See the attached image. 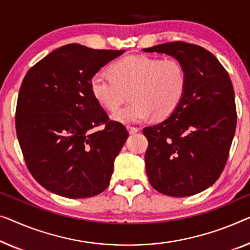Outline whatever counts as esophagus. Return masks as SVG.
I'll list each match as a JSON object with an SVG mask.
<instances>
[{
  "label": "esophagus",
  "instance_id": "esophagus-1",
  "mask_svg": "<svg viewBox=\"0 0 250 250\" xmlns=\"http://www.w3.org/2000/svg\"><path fill=\"white\" fill-rule=\"evenodd\" d=\"M126 129H128L130 135H133V133H137L139 131V129L136 128V126H126Z\"/></svg>",
  "mask_w": 250,
  "mask_h": 250
}]
</instances>
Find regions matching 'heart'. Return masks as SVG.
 Masks as SVG:
<instances>
[{"mask_svg": "<svg viewBox=\"0 0 250 250\" xmlns=\"http://www.w3.org/2000/svg\"><path fill=\"white\" fill-rule=\"evenodd\" d=\"M186 73L180 62L149 56H126L111 66V74L98 72L89 87L100 105L117 110L128 99L132 102L112 114L115 121L138 124L150 118L169 117L183 99Z\"/></svg>", "mask_w": 250, "mask_h": 250, "instance_id": "1", "label": "heart"}]
</instances>
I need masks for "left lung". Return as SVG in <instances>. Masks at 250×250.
Instances as JSON below:
<instances>
[{
    "instance_id": "left-lung-1",
    "label": "left lung",
    "mask_w": 250,
    "mask_h": 250,
    "mask_svg": "<svg viewBox=\"0 0 250 250\" xmlns=\"http://www.w3.org/2000/svg\"><path fill=\"white\" fill-rule=\"evenodd\" d=\"M169 55L186 73V88L176 110L143 130L148 180L165 195L183 197L204 191L218 180L229 156L237 112L229 74L204 48L183 42L145 48Z\"/></svg>"
}]
</instances>
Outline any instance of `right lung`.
<instances>
[{"label":"right lung","mask_w":250,"mask_h":250,"mask_svg":"<svg viewBox=\"0 0 250 250\" xmlns=\"http://www.w3.org/2000/svg\"><path fill=\"white\" fill-rule=\"evenodd\" d=\"M125 50H98L69 43L31 67L18 96L17 136L28 169L55 194L83 199L110 183L114 159L128 131L110 121L89 81ZM104 125L99 132L96 126Z\"/></svg>","instance_id":"1"}]
</instances>
